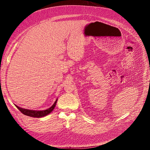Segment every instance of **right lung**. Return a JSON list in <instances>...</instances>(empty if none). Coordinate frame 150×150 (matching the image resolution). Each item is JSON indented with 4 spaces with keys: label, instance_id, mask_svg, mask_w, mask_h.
Here are the masks:
<instances>
[{
    "label": "right lung",
    "instance_id": "obj_1",
    "mask_svg": "<svg viewBox=\"0 0 150 150\" xmlns=\"http://www.w3.org/2000/svg\"><path fill=\"white\" fill-rule=\"evenodd\" d=\"M58 99L56 100L53 105L49 108V109H45V110H42V111H37V110H30V109H27L25 108H22L21 107H19L18 106L14 105L16 108L19 110V111L23 114L25 115H28L30 117H37V118H40L44 116H46L48 114H49L50 112L54 109L55 106H56L57 102Z\"/></svg>",
    "mask_w": 150,
    "mask_h": 150
}]
</instances>
